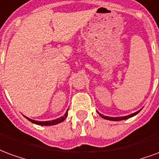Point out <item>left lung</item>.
<instances>
[{
    "label": "left lung",
    "instance_id": "left-lung-1",
    "mask_svg": "<svg viewBox=\"0 0 159 159\" xmlns=\"http://www.w3.org/2000/svg\"><path fill=\"white\" fill-rule=\"evenodd\" d=\"M140 111H136V112H134V113L131 114V115H129V116H125V117H106V116H104V115H102V114L99 113V115H100V117H103V118H105V119H107V120H111V121H120V120H124V119H128V118H129V117H134V116H135L137 113H139L140 112Z\"/></svg>",
    "mask_w": 159,
    "mask_h": 159
}]
</instances>
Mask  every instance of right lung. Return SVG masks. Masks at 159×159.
I'll return each mask as SVG.
<instances>
[{
	"label": "right lung",
	"mask_w": 159,
	"mask_h": 159,
	"mask_svg": "<svg viewBox=\"0 0 159 159\" xmlns=\"http://www.w3.org/2000/svg\"><path fill=\"white\" fill-rule=\"evenodd\" d=\"M67 115H68V112L66 111V114L63 116V117H59L58 119H55V120H52V121H47V122H39V121H35V120H32V119H30L28 117H26L27 119L30 121L31 123H36V124H38V125H42V126H51V125H54V124H57V123H59L63 122L64 120L66 119V117H67Z\"/></svg>",
	"instance_id": "1"
}]
</instances>
